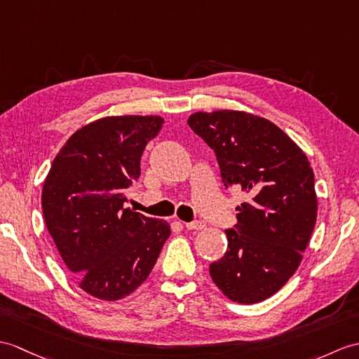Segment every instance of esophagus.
Instances as JSON below:
<instances>
[{
	"mask_svg": "<svg viewBox=\"0 0 359 359\" xmlns=\"http://www.w3.org/2000/svg\"><path fill=\"white\" fill-rule=\"evenodd\" d=\"M185 228L189 231H200L205 228V224L202 222H188L185 223Z\"/></svg>",
	"mask_w": 359,
	"mask_h": 359,
	"instance_id": "1",
	"label": "esophagus"
}]
</instances>
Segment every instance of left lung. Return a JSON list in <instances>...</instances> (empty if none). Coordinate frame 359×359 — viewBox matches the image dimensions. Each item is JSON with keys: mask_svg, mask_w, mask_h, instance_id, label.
I'll return each instance as SVG.
<instances>
[{"mask_svg": "<svg viewBox=\"0 0 359 359\" xmlns=\"http://www.w3.org/2000/svg\"><path fill=\"white\" fill-rule=\"evenodd\" d=\"M189 127L210 145L226 187L249 202L237 206L228 249L210 266L223 295L240 304L272 297L303 260L318 212L313 170L306 153L271 121L246 111H197Z\"/></svg>", "mask_w": 359, "mask_h": 359, "instance_id": "left-lung-1", "label": "left lung"}]
</instances>
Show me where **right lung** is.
<instances>
[{"mask_svg": "<svg viewBox=\"0 0 359 359\" xmlns=\"http://www.w3.org/2000/svg\"><path fill=\"white\" fill-rule=\"evenodd\" d=\"M163 122L135 114L90 122L65 142L44 180L50 236L79 287L104 302L135 292L171 234L165 220L123 208L140 156Z\"/></svg>", "mask_w": 359, "mask_h": 359, "instance_id": "add662e5", "label": "right lung"}]
</instances>
